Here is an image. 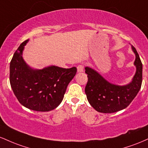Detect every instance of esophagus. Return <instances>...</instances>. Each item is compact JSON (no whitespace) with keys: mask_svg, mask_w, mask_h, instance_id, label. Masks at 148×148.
<instances>
[{"mask_svg":"<svg viewBox=\"0 0 148 148\" xmlns=\"http://www.w3.org/2000/svg\"><path fill=\"white\" fill-rule=\"evenodd\" d=\"M84 67L83 64H79V65L77 67V72L79 73L84 72Z\"/></svg>","mask_w":148,"mask_h":148,"instance_id":"esophagus-1","label":"esophagus"}]
</instances>
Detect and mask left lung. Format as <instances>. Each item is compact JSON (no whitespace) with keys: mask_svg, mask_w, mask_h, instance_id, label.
Listing matches in <instances>:
<instances>
[{"mask_svg":"<svg viewBox=\"0 0 148 148\" xmlns=\"http://www.w3.org/2000/svg\"><path fill=\"white\" fill-rule=\"evenodd\" d=\"M135 54L134 64L136 73L130 84L124 86L113 84L105 79L99 72L90 67H86L88 83L85 92L88 102L97 111L112 113L127 108L140 90L142 84L143 64L138 53L133 46Z\"/></svg>","mask_w":148,"mask_h":148,"instance_id":"obj_1","label":"left lung"}]
</instances>
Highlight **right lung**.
Returning a JSON list of instances; mask_svg holds the SVG:
<instances>
[{
  "label": "right lung",
  "instance_id": "obj_1",
  "mask_svg": "<svg viewBox=\"0 0 148 148\" xmlns=\"http://www.w3.org/2000/svg\"><path fill=\"white\" fill-rule=\"evenodd\" d=\"M28 40L21 44L10 62L12 89L23 106L36 111H52L62 102L67 86L76 75V67L50 65L42 69L32 68L23 58Z\"/></svg>",
  "mask_w": 148,
  "mask_h": 148
}]
</instances>
